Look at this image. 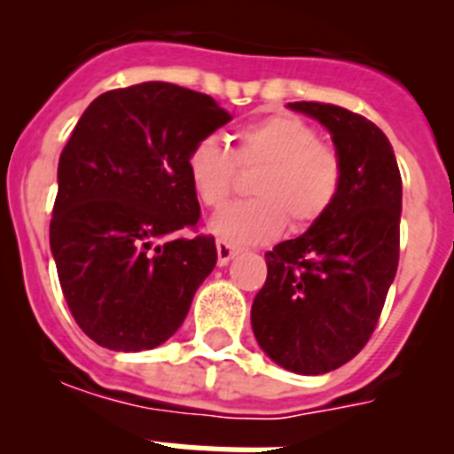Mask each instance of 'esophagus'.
<instances>
[{"label": "esophagus", "instance_id": "esophagus-1", "mask_svg": "<svg viewBox=\"0 0 454 454\" xmlns=\"http://www.w3.org/2000/svg\"><path fill=\"white\" fill-rule=\"evenodd\" d=\"M215 250H218V266H227V263L239 254V247H234L231 243H227V240H218V243H215Z\"/></svg>", "mask_w": 454, "mask_h": 454}]
</instances>
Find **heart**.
Instances as JSON below:
<instances>
[{
    "label": "heart",
    "instance_id": "heart-1",
    "mask_svg": "<svg viewBox=\"0 0 454 454\" xmlns=\"http://www.w3.org/2000/svg\"><path fill=\"white\" fill-rule=\"evenodd\" d=\"M254 195L231 204L211 220V230L234 246L277 239L291 224L304 231L330 214L343 184V161L318 129L298 115L277 114L243 124L234 150L218 136H202L186 154V172L200 202L220 208L234 195L239 168H259Z\"/></svg>",
    "mask_w": 454,
    "mask_h": 454
}]
</instances>
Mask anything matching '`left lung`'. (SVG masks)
<instances>
[{"instance_id":"8db88e82","label":"left lung","mask_w":454,"mask_h":454,"mask_svg":"<svg viewBox=\"0 0 454 454\" xmlns=\"http://www.w3.org/2000/svg\"><path fill=\"white\" fill-rule=\"evenodd\" d=\"M330 129L343 184L330 214L266 252L252 330L272 362L323 375L362 352L377 327L400 256L403 179L371 120L336 104L291 102Z\"/></svg>"}]
</instances>
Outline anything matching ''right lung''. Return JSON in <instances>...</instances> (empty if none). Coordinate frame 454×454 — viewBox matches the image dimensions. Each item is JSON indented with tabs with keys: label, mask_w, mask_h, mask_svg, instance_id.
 Wrapping results in <instances>:
<instances>
[{
	"label": "right lung",
	"mask_w": 454,
	"mask_h": 454,
	"mask_svg": "<svg viewBox=\"0 0 454 454\" xmlns=\"http://www.w3.org/2000/svg\"><path fill=\"white\" fill-rule=\"evenodd\" d=\"M231 115L204 92L145 82L99 95L59 159L50 246L70 314L98 346L152 350L215 266L186 154Z\"/></svg>",
	"instance_id": "obj_1"
}]
</instances>
